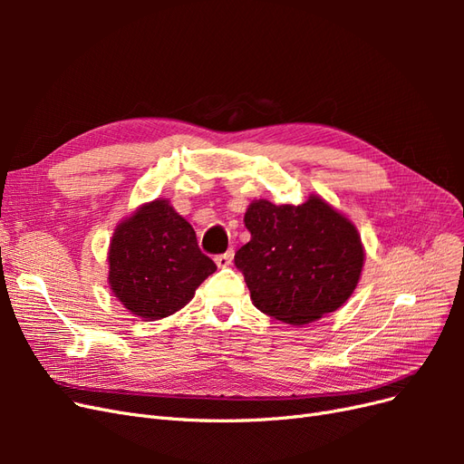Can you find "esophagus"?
Returning a JSON list of instances; mask_svg holds the SVG:
<instances>
[{"mask_svg": "<svg viewBox=\"0 0 464 464\" xmlns=\"http://www.w3.org/2000/svg\"><path fill=\"white\" fill-rule=\"evenodd\" d=\"M232 261H234V249H228L227 254H220V256L215 257V263L220 266V269H224V266L232 265Z\"/></svg>", "mask_w": 464, "mask_h": 464, "instance_id": "34e87169", "label": "esophagus"}]
</instances>
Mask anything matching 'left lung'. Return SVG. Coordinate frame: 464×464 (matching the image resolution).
Listing matches in <instances>:
<instances>
[{
  "mask_svg": "<svg viewBox=\"0 0 464 464\" xmlns=\"http://www.w3.org/2000/svg\"><path fill=\"white\" fill-rule=\"evenodd\" d=\"M244 224L251 240L236 251L251 302L288 325H307L353 296L366 261L356 224L319 195L302 205L256 199Z\"/></svg>",
  "mask_w": 464,
  "mask_h": 464,
  "instance_id": "left-lung-1",
  "label": "left lung"
}]
</instances>
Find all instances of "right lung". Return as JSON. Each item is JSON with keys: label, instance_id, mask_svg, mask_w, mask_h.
<instances>
[{"label": "right lung", "instance_id": "right-lung-1", "mask_svg": "<svg viewBox=\"0 0 464 464\" xmlns=\"http://www.w3.org/2000/svg\"><path fill=\"white\" fill-rule=\"evenodd\" d=\"M215 271L191 224L164 198L139 205L111 234L108 286L139 319L179 312Z\"/></svg>", "mask_w": 464, "mask_h": 464}]
</instances>
